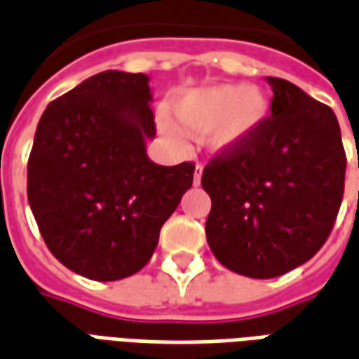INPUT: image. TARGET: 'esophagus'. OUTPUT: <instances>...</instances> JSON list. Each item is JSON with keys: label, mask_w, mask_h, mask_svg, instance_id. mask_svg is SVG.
Returning <instances> with one entry per match:
<instances>
[{"label": "esophagus", "mask_w": 359, "mask_h": 359, "mask_svg": "<svg viewBox=\"0 0 359 359\" xmlns=\"http://www.w3.org/2000/svg\"><path fill=\"white\" fill-rule=\"evenodd\" d=\"M202 171L203 167L200 163L196 165V172H194V187H200V182H202Z\"/></svg>", "instance_id": "1"}]
</instances>
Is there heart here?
<instances>
[{"instance_id": "heart-1", "label": "heart", "mask_w": 359, "mask_h": 359, "mask_svg": "<svg viewBox=\"0 0 359 359\" xmlns=\"http://www.w3.org/2000/svg\"><path fill=\"white\" fill-rule=\"evenodd\" d=\"M269 100L259 88L242 84H213L175 95L171 111L187 133L203 134L215 154L246 146L269 118ZM165 133L172 134L169 123Z\"/></svg>"}]
</instances>
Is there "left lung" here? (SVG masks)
I'll use <instances>...</instances> for the list:
<instances>
[{
    "label": "left lung",
    "mask_w": 359,
    "mask_h": 359,
    "mask_svg": "<svg viewBox=\"0 0 359 359\" xmlns=\"http://www.w3.org/2000/svg\"><path fill=\"white\" fill-rule=\"evenodd\" d=\"M271 117L242 148L205 165V236L226 269L273 278L316 256L344 194L346 154L331 107L292 82L265 76Z\"/></svg>",
    "instance_id": "1"
}]
</instances>
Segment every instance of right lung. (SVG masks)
Listing matches in <instances>:
<instances>
[{"label": "right lung", "mask_w": 359, "mask_h": 359, "mask_svg": "<svg viewBox=\"0 0 359 359\" xmlns=\"http://www.w3.org/2000/svg\"><path fill=\"white\" fill-rule=\"evenodd\" d=\"M149 76L103 71L51 102L28 159V203L61 264L118 280L148 264L194 165L154 163Z\"/></svg>", "instance_id": "add662e5"}]
</instances>
